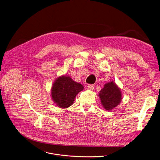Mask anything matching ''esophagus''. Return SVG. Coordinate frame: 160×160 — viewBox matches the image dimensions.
I'll list each match as a JSON object with an SVG mask.
<instances>
[{"instance_id":"34e87169","label":"esophagus","mask_w":160,"mask_h":160,"mask_svg":"<svg viewBox=\"0 0 160 160\" xmlns=\"http://www.w3.org/2000/svg\"><path fill=\"white\" fill-rule=\"evenodd\" d=\"M94 87H95L94 84H88V88L90 90H93L94 89Z\"/></svg>"}]
</instances>
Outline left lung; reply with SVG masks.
<instances>
[{
	"instance_id": "8db88e82",
	"label": "left lung",
	"mask_w": 160,
	"mask_h": 160,
	"mask_svg": "<svg viewBox=\"0 0 160 160\" xmlns=\"http://www.w3.org/2000/svg\"><path fill=\"white\" fill-rule=\"evenodd\" d=\"M98 95L103 107L108 111L116 108L122 99L120 89L113 81L106 83Z\"/></svg>"
}]
</instances>
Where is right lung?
I'll list each match as a JSON object with an SVG mask.
<instances>
[{"mask_svg": "<svg viewBox=\"0 0 160 160\" xmlns=\"http://www.w3.org/2000/svg\"><path fill=\"white\" fill-rule=\"evenodd\" d=\"M84 87L74 81L68 76H61L57 78L51 88V97L57 105L61 108H67L72 105L76 95Z\"/></svg>", "mask_w": 160, "mask_h": 160, "instance_id": "right-lung-1", "label": "right lung"}]
</instances>
